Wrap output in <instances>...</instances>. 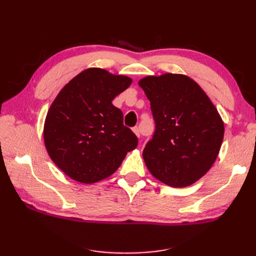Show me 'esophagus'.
I'll return each instance as SVG.
<instances>
[{
	"label": "esophagus",
	"instance_id": "esophagus-1",
	"mask_svg": "<svg viewBox=\"0 0 256 256\" xmlns=\"http://www.w3.org/2000/svg\"><path fill=\"white\" fill-rule=\"evenodd\" d=\"M132 130H134V132L136 134V136L138 138H140L141 134H140V129H138V127H134Z\"/></svg>",
	"mask_w": 256,
	"mask_h": 256
}]
</instances>
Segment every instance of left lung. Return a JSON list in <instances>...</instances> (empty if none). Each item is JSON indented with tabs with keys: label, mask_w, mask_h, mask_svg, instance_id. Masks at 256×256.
I'll return each instance as SVG.
<instances>
[{
	"label": "left lung",
	"mask_w": 256,
	"mask_h": 256,
	"mask_svg": "<svg viewBox=\"0 0 256 256\" xmlns=\"http://www.w3.org/2000/svg\"><path fill=\"white\" fill-rule=\"evenodd\" d=\"M150 102L156 129L143 150L154 177L175 188L204 176L216 161L224 136L218 110L200 85L184 74L140 80Z\"/></svg>",
	"instance_id": "obj_1"
}]
</instances>
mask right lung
Returning <instances> with one entry per match:
<instances>
[{
  "mask_svg": "<svg viewBox=\"0 0 256 256\" xmlns=\"http://www.w3.org/2000/svg\"><path fill=\"white\" fill-rule=\"evenodd\" d=\"M132 82L102 68L83 70L54 99L44 122V138L52 161L72 180L92 184L112 175L136 136L122 124L112 100Z\"/></svg>",
  "mask_w": 256,
  "mask_h": 256,
  "instance_id": "obj_1",
  "label": "right lung"
}]
</instances>
